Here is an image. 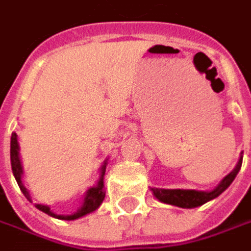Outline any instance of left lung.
<instances>
[{
	"instance_id": "left-lung-1",
	"label": "left lung",
	"mask_w": 251,
	"mask_h": 251,
	"mask_svg": "<svg viewBox=\"0 0 251 251\" xmlns=\"http://www.w3.org/2000/svg\"><path fill=\"white\" fill-rule=\"evenodd\" d=\"M242 162H243V156H240L236 168L231 170L227 176H225L223 180L210 192L189 190V189H157V187H152L151 190L153 192L156 199L162 203H168V204H173V206L183 207V209H193L222 195L237 176L239 170L242 168Z\"/></svg>"
}]
</instances>
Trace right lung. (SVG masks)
Wrapping results in <instances>:
<instances>
[{
    "label": "right lung",
    "mask_w": 251,
    "mask_h": 251,
    "mask_svg": "<svg viewBox=\"0 0 251 251\" xmlns=\"http://www.w3.org/2000/svg\"><path fill=\"white\" fill-rule=\"evenodd\" d=\"M11 168H12V173H14V177L17 180V183L20 186L21 192L24 193V196L31 201V196H29V192L28 189L24 186L23 183V165H21V159H20V145H18V139H17V133H12L11 136ZM105 170H106V160L105 163L102 165L100 168V177L98 180V183L94 187L88 189L86 195H85V199L82 203L81 209H78V212H75L74 214H55L50 209V206H45V204H35V207L39 209L41 212L50 214L55 219H61V220H75V219H79L85 214L92 213L95 212L96 209L100 206V203L105 199V192H103V176H105Z\"/></svg>",
    "instance_id": "1"
}]
</instances>
